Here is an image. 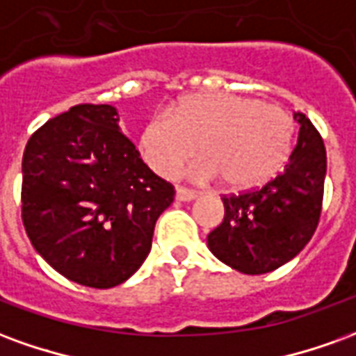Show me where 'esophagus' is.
I'll return each mask as SVG.
<instances>
[{"mask_svg": "<svg viewBox=\"0 0 356 356\" xmlns=\"http://www.w3.org/2000/svg\"><path fill=\"white\" fill-rule=\"evenodd\" d=\"M175 198H177L179 202H193L194 198H196V194H194L193 191H188V188H177V191H175Z\"/></svg>", "mask_w": 356, "mask_h": 356, "instance_id": "1", "label": "esophagus"}]
</instances>
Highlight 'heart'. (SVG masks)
Wrapping results in <instances>:
<instances>
[{
    "instance_id": "obj_1",
    "label": "heart",
    "mask_w": 356,
    "mask_h": 356,
    "mask_svg": "<svg viewBox=\"0 0 356 356\" xmlns=\"http://www.w3.org/2000/svg\"><path fill=\"white\" fill-rule=\"evenodd\" d=\"M293 120L254 97L208 91L181 97L156 110L139 133L140 154L160 177H173L198 152L196 177L221 179L229 191L259 188L290 156Z\"/></svg>"
}]
</instances>
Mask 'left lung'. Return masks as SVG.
<instances>
[{
	"mask_svg": "<svg viewBox=\"0 0 356 356\" xmlns=\"http://www.w3.org/2000/svg\"><path fill=\"white\" fill-rule=\"evenodd\" d=\"M293 120L298 143L282 173L259 191L225 196L223 223L208 234L209 252L244 275H265L291 261L318 225L326 148L305 114L293 112Z\"/></svg>",
	"mask_w": 356,
	"mask_h": 356,
	"instance_id": "8db88e82",
	"label": "left lung"
}]
</instances>
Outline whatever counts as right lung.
Listing matches in <instances>:
<instances>
[{
  "label": "right lung",
  "instance_id": "right-lung-1",
  "mask_svg": "<svg viewBox=\"0 0 356 356\" xmlns=\"http://www.w3.org/2000/svg\"><path fill=\"white\" fill-rule=\"evenodd\" d=\"M175 191L140 160L110 104H78L30 137L22 156V221L57 273L89 288L131 278Z\"/></svg>",
  "mask_w": 356,
  "mask_h": 356
}]
</instances>
